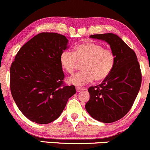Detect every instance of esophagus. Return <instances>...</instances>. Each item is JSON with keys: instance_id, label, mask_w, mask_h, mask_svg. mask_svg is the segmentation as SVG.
<instances>
[{"instance_id": "esophagus-1", "label": "esophagus", "mask_w": 150, "mask_h": 150, "mask_svg": "<svg viewBox=\"0 0 150 150\" xmlns=\"http://www.w3.org/2000/svg\"><path fill=\"white\" fill-rule=\"evenodd\" d=\"M84 89H85V88H82V87H76V91L77 92H80L82 90H84Z\"/></svg>"}]
</instances>
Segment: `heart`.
<instances>
[{
	"label": "heart",
	"instance_id": "heart-1",
	"mask_svg": "<svg viewBox=\"0 0 150 150\" xmlns=\"http://www.w3.org/2000/svg\"><path fill=\"white\" fill-rule=\"evenodd\" d=\"M77 61L83 62L81 66L82 71L68 77L67 81L71 85L82 86L94 79L97 81L106 79L114 66L115 55L101 44L87 42L75 46L74 53L66 50L60 56V64L68 73H73Z\"/></svg>",
	"mask_w": 150,
	"mask_h": 150
}]
</instances>
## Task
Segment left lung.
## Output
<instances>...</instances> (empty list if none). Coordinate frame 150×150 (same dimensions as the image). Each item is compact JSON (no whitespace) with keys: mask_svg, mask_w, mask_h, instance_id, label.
<instances>
[{"mask_svg":"<svg viewBox=\"0 0 150 150\" xmlns=\"http://www.w3.org/2000/svg\"><path fill=\"white\" fill-rule=\"evenodd\" d=\"M109 44L115 55V64L100 85L88 89V113L98 121L113 123L123 118L131 108L140 90L142 75L135 53L116 34L89 36Z\"/></svg>","mask_w":150,"mask_h":150,"instance_id":"8db88e82","label":"left lung"}]
</instances>
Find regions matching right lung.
Returning a JSON list of instances; mask_svg holds the SVG:
<instances>
[{"instance_id": "add662e5", "label": "right lung", "mask_w": 150, "mask_h": 150, "mask_svg": "<svg viewBox=\"0 0 150 150\" xmlns=\"http://www.w3.org/2000/svg\"><path fill=\"white\" fill-rule=\"evenodd\" d=\"M62 34L43 32L21 47L10 67V91L19 109L31 121L51 123L61 116L76 93L63 85L60 56L68 49Z\"/></svg>"}]
</instances>
